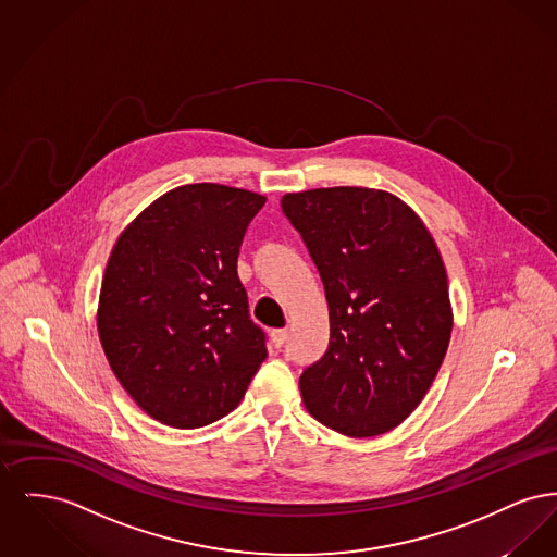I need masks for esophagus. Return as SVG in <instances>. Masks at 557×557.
Returning <instances> with one entry per match:
<instances>
[{
    "label": "esophagus",
    "instance_id": "34e87169",
    "mask_svg": "<svg viewBox=\"0 0 557 557\" xmlns=\"http://www.w3.org/2000/svg\"><path fill=\"white\" fill-rule=\"evenodd\" d=\"M288 341V330H273L271 332V343L275 348H282Z\"/></svg>",
    "mask_w": 557,
    "mask_h": 557
}]
</instances>
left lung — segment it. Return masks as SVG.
Returning a JSON list of instances; mask_svg holds the SVG:
<instances>
[{"instance_id":"obj_1","label":"left lung","mask_w":557,"mask_h":557,"mask_svg":"<svg viewBox=\"0 0 557 557\" xmlns=\"http://www.w3.org/2000/svg\"><path fill=\"white\" fill-rule=\"evenodd\" d=\"M282 211L323 282L330 345L300 375L307 411L368 438L397 428L422 403L447 355L449 284L422 219L370 187L286 194Z\"/></svg>"}]
</instances>
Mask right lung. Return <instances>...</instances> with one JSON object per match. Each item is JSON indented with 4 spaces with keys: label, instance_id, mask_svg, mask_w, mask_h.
<instances>
[{
    "label": "right lung",
    "instance_id": "1",
    "mask_svg": "<svg viewBox=\"0 0 557 557\" xmlns=\"http://www.w3.org/2000/svg\"><path fill=\"white\" fill-rule=\"evenodd\" d=\"M265 196L175 187L119 236L98 334L129 397L160 424L200 428L234 411L265 361V332L238 277L244 234Z\"/></svg>",
    "mask_w": 557,
    "mask_h": 557
}]
</instances>
